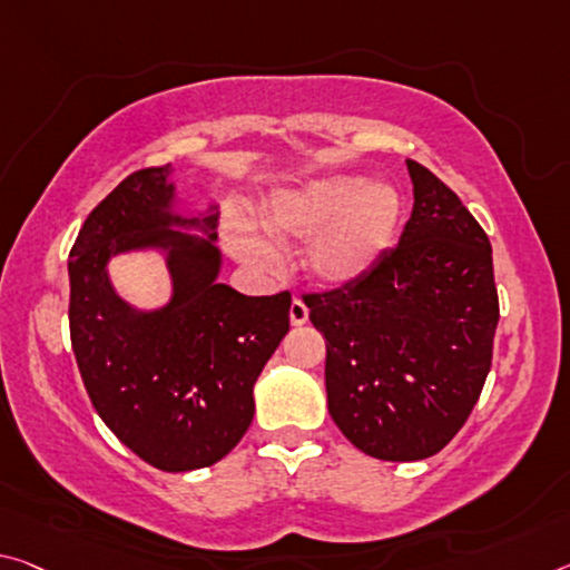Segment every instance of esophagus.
Wrapping results in <instances>:
<instances>
[{
	"label": "esophagus",
	"mask_w": 570,
	"mask_h": 570,
	"mask_svg": "<svg viewBox=\"0 0 570 570\" xmlns=\"http://www.w3.org/2000/svg\"><path fill=\"white\" fill-rule=\"evenodd\" d=\"M288 320H292L294 327H302V324L309 320V309H306V304L299 299V296H294L292 306H288Z\"/></svg>",
	"instance_id": "1"
}]
</instances>
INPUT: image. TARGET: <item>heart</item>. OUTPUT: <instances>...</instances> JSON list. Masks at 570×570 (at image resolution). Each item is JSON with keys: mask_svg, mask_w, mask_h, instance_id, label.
<instances>
[{"mask_svg": "<svg viewBox=\"0 0 570 570\" xmlns=\"http://www.w3.org/2000/svg\"><path fill=\"white\" fill-rule=\"evenodd\" d=\"M401 220V200L391 187L365 185L360 177L314 179L282 189L264 207V228L230 220L225 238L250 268L274 271L282 264L276 243L309 238L304 268L324 286L357 282L391 246Z\"/></svg>", "mask_w": 570, "mask_h": 570, "instance_id": "heart-1", "label": "heart"}]
</instances>
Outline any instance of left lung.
<instances>
[{
	"label": "left lung",
	"mask_w": 570,
	"mask_h": 570,
	"mask_svg": "<svg viewBox=\"0 0 570 570\" xmlns=\"http://www.w3.org/2000/svg\"><path fill=\"white\" fill-rule=\"evenodd\" d=\"M413 213L395 248L332 292L304 294L327 340V405L352 446L385 462L439 454L492 367V246L456 193L409 159Z\"/></svg>",
	"instance_id": "obj_1"
}]
</instances>
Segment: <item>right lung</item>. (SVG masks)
I'll use <instances>...</instances> for the list:
<instances>
[{
  "instance_id": "1",
  "label": "right lung",
  "mask_w": 570,
  "mask_h": 570,
  "mask_svg": "<svg viewBox=\"0 0 570 570\" xmlns=\"http://www.w3.org/2000/svg\"><path fill=\"white\" fill-rule=\"evenodd\" d=\"M169 165L134 171L98 203L70 248V345L96 413L161 472L210 466L253 421V385L288 332L292 294L246 296L218 284L215 220L169 210ZM171 224H203L207 239ZM161 247L173 302L131 311L107 282L116 252Z\"/></svg>"
}]
</instances>
